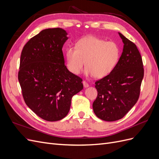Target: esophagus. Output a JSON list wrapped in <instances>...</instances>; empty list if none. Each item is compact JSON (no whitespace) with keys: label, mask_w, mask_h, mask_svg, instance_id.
<instances>
[{"label":"esophagus","mask_w":159,"mask_h":159,"mask_svg":"<svg viewBox=\"0 0 159 159\" xmlns=\"http://www.w3.org/2000/svg\"><path fill=\"white\" fill-rule=\"evenodd\" d=\"M83 85H84V87L85 88L89 87V84L87 82H86V81H83Z\"/></svg>","instance_id":"obj_1"}]
</instances>
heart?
Here are the masks:
<instances>
[{"label": "heart", "mask_w": 159, "mask_h": 159, "mask_svg": "<svg viewBox=\"0 0 159 159\" xmlns=\"http://www.w3.org/2000/svg\"><path fill=\"white\" fill-rule=\"evenodd\" d=\"M121 50L116 42L88 36L77 42L75 47L66 50V67L74 75H79L86 67V75L103 78L115 68Z\"/></svg>", "instance_id": "obj_1"}]
</instances>
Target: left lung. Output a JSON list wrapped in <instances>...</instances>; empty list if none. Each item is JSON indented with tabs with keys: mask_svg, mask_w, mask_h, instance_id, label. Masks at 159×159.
<instances>
[{
	"mask_svg": "<svg viewBox=\"0 0 159 159\" xmlns=\"http://www.w3.org/2000/svg\"><path fill=\"white\" fill-rule=\"evenodd\" d=\"M122 54L111 73L95 81L97 98L93 109L96 116L106 121L121 119L135 103L140 95L144 76L142 57L137 46L122 34Z\"/></svg>",
	"mask_w": 159,
	"mask_h": 159,
	"instance_id": "obj_1",
	"label": "left lung"
}]
</instances>
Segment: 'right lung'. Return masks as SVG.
Returning a JSON list of instances; mask_svg holds the SVG:
<instances>
[{"label": "right lung", "instance_id": "1", "mask_svg": "<svg viewBox=\"0 0 159 159\" xmlns=\"http://www.w3.org/2000/svg\"><path fill=\"white\" fill-rule=\"evenodd\" d=\"M60 28L42 30L24 46L18 81L26 104L38 117L56 121L68 115L82 80L66 68L62 48L68 39Z\"/></svg>", "mask_w": 159, "mask_h": 159}]
</instances>
